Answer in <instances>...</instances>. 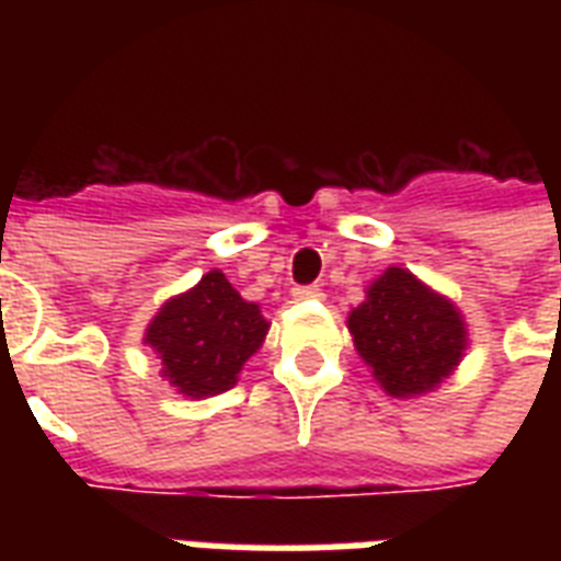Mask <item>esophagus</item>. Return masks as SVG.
Returning a JSON list of instances; mask_svg holds the SVG:
<instances>
[{"instance_id": "obj_1", "label": "esophagus", "mask_w": 561, "mask_h": 561, "mask_svg": "<svg viewBox=\"0 0 561 561\" xmlns=\"http://www.w3.org/2000/svg\"><path fill=\"white\" fill-rule=\"evenodd\" d=\"M290 294H294V299H320L323 297L320 285H297V288L290 290Z\"/></svg>"}]
</instances>
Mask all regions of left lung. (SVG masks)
Listing matches in <instances>:
<instances>
[{"label":"left lung","instance_id":"1","mask_svg":"<svg viewBox=\"0 0 561 561\" xmlns=\"http://www.w3.org/2000/svg\"><path fill=\"white\" fill-rule=\"evenodd\" d=\"M346 323L375 381L396 399L439 387L469 346L457 306L404 267H387Z\"/></svg>","mask_w":561,"mask_h":561}]
</instances>
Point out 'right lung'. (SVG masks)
<instances>
[{"instance_id": "right-lung-1", "label": "right lung", "mask_w": 561, "mask_h": 561, "mask_svg": "<svg viewBox=\"0 0 561 561\" xmlns=\"http://www.w3.org/2000/svg\"><path fill=\"white\" fill-rule=\"evenodd\" d=\"M271 323L247 302L220 271H209L192 290L157 311L145 343L162 360V375L188 399L236 387L238 373L259 352Z\"/></svg>"}]
</instances>
